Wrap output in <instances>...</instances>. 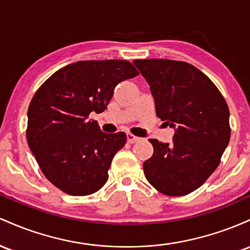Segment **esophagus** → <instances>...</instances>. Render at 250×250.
<instances>
[{
  "label": "esophagus",
  "mask_w": 250,
  "mask_h": 250,
  "mask_svg": "<svg viewBox=\"0 0 250 250\" xmlns=\"http://www.w3.org/2000/svg\"><path fill=\"white\" fill-rule=\"evenodd\" d=\"M126 138H127V142L131 143V144H133V143H137L139 140L138 137H136V136H134V134L130 133V132L126 134Z\"/></svg>",
  "instance_id": "esophagus-1"
}]
</instances>
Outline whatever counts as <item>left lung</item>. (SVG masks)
<instances>
[{
    "instance_id": "obj_1",
    "label": "left lung",
    "mask_w": 250,
    "mask_h": 250,
    "mask_svg": "<svg viewBox=\"0 0 250 250\" xmlns=\"http://www.w3.org/2000/svg\"><path fill=\"white\" fill-rule=\"evenodd\" d=\"M155 98L157 117L175 127L172 144L148 139L153 155L145 177L157 191L186 196L210 177L229 139V108L215 83L200 69L167 59L134 60Z\"/></svg>"
}]
</instances>
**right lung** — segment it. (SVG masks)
<instances>
[{
    "instance_id": "add662e5",
    "label": "right lung",
    "mask_w": 250,
    "mask_h": 250,
    "mask_svg": "<svg viewBox=\"0 0 250 250\" xmlns=\"http://www.w3.org/2000/svg\"><path fill=\"white\" fill-rule=\"evenodd\" d=\"M138 74L125 60L78 61L50 75L35 92L27 142L53 186L72 196L92 195L105 186L126 134L104 133L88 117L105 111L118 83Z\"/></svg>"
}]
</instances>
